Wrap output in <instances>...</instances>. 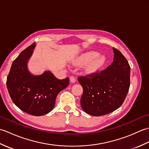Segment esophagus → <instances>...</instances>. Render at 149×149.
Wrapping results in <instances>:
<instances>
[{
	"label": "esophagus",
	"mask_w": 149,
	"mask_h": 149,
	"mask_svg": "<svg viewBox=\"0 0 149 149\" xmlns=\"http://www.w3.org/2000/svg\"><path fill=\"white\" fill-rule=\"evenodd\" d=\"M70 81L72 83H74L76 81V79H75V77L74 76H71L70 77Z\"/></svg>",
	"instance_id": "1"
}]
</instances>
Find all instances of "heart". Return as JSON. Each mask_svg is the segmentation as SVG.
<instances>
[{"label": "heart", "mask_w": 149, "mask_h": 149, "mask_svg": "<svg viewBox=\"0 0 149 149\" xmlns=\"http://www.w3.org/2000/svg\"><path fill=\"white\" fill-rule=\"evenodd\" d=\"M107 57L104 54H98L95 51H88L83 53L76 59L77 65H83L86 74H93L100 70L106 64Z\"/></svg>", "instance_id": "b5f03b06"}]
</instances>
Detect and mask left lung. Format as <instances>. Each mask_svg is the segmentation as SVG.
Returning a JSON list of instances; mask_svg holds the SVG:
<instances>
[{"label":"left lung","mask_w":149,"mask_h":149,"mask_svg":"<svg viewBox=\"0 0 149 149\" xmlns=\"http://www.w3.org/2000/svg\"><path fill=\"white\" fill-rule=\"evenodd\" d=\"M113 61L106 70L78 81L83 88L81 105L95 116L111 113L121 106L130 86V66L119 50L113 48Z\"/></svg>","instance_id":"1"}]
</instances>
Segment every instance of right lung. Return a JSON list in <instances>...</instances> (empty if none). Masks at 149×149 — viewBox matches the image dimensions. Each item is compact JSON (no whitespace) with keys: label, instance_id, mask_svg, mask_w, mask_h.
Listing matches in <instances>:
<instances>
[{"label":"right lung","instance_id":"1","mask_svg":"<svg viewBox=\"0 0 149 149\" xmlns=\"http://www.w3.org/2000/svg\"><path fill=\"white\" fill-rule=\"evenodd\" d=\"M35 47L33 43L14 60L6 85L16 106L26 113L42 116L53 109L57 95L68 86L69 79L59 80L49 70L41 75L31 74L27 63Z\"/></svg>","mask_w":149,"mask_h":149}]
</instances>
